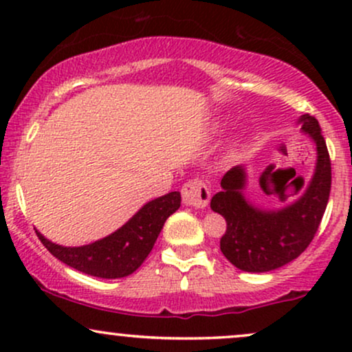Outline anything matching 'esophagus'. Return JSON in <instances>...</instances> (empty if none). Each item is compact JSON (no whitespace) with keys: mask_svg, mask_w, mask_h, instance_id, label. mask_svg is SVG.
Listing matches in <instances>:
<instances>
[{"mask_svg":"<svg viewBox=\"0 0 352 352\" xmlns=\"http://www.w3.org/2000/svg\"><path fill=\"white\" fill-rule=\"evenodd\" d=\"M182 199H184V204L188 205V207H207L210 201V190L207 187V184L200 179L188 180L187 184H184V187H182Z\"/></svg>","mask_w":352,"mask_h":352,"instance_id":"esophagus-1","label":"esophagus"}]
</instances>
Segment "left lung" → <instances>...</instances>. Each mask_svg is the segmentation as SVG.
Returning <instances> with one entry per match:
<instances>
[{
	"label": "left lung",
	"instance_id": "obj_1",
	"mask_svg": "<svg viewBox=\"0 0 352 352\" xmlns=\"http://www.w3.org/2000/svg\"><path fill=\"white\" fill-rule=\"evenodd\" d=\"M301 131L316 144V168L302 195L280 210L254 207L245 199V167L230 168L221 179V192L210 207L227 220L220 240L225 258L238 270L265 273L281 268L308 248L316 235L331 192V160L318 120L305 114L298 120ZM263 177V175H261Z\"/></svg>",
	"mask_w": 352,
	"mask_h": 352
}]
</instances>
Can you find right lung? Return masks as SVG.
<instances>
[{
	"mask_svg": "<svg viewBox=\"0 0 352 352\" xmlns=\"http://www.w3.org/2000/svg\"><path fill=\"white\" fill-rule=\"evenodd\" d=\"M180 201V192H170L148 201L119 230L89 245L63 246L52 243L38 230L36 235L52 256L71 268L91 276L116 280L129 276L144 263L165 220L179 210Z\"/></svg>",
	"mask_w": 352,
	"mask_h": 352,
	"instance_id": "obj_1",
	"label": "right lung"
}]
</instances>
